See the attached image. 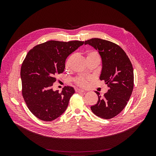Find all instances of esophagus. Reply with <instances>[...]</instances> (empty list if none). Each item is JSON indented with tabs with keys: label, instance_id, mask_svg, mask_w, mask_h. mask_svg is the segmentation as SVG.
<instances>
[{
	"label": "esophagus",
	"instance_id": "esophagus-1",
	"mask_svg": "<svg viewBox=\"0 0 156 156\" xmlns=\"http://www.w3.org/2000/svg\"><path fill=\"white\" fill-rule=\"evenodd\" d=\"M75 91L76 93H84L85 92L84 90H81V89H79V88H76V90H75Z\"/></svg>",
	"mask_w": 156,
	"mask_h": 156
}]
</instances>
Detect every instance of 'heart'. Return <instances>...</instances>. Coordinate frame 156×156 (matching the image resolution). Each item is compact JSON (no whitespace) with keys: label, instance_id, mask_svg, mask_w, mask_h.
Listing matches in <instances>:
<instances>
[{"label":"heart","instance_id":"b5f03b06","mask_svg":"<svg viewBox=\"0 0 156 156\" xmlns=\"http://www.w3.org/2000/svg\"><path fill=\"white\" fill-rule=\"evenodd\" d=\"M85 57L86 59L98 58H100L99 54L95 51H87L85 52ZM72 61V57L69 58L66 62V67H68ZM76 83L81 86H86L87 84V80L84 77H79L76 80Z\"/></svg>","mask_w":156,"mask_h":156}]
</instances>
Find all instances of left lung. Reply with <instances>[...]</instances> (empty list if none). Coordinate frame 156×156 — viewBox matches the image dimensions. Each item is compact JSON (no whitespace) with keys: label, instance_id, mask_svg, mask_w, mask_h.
<instances>
[{"label":"left lung","instance_id":"left-lung-1","mask_svg":"<svg viewBox=\"0 0 156 156\" xmlns=\"http://www.w3.org/2000/svg\"><path fill=\"white\" fill-rule=\"evenodd\" d=\"M84 44L98 51L102 64L100 80H104L109 88L103 96L95 91L98 101L91 109L99 117L112 119L123 110L131 95L134 86L132 64L125 51L114 42L93 38L86 41Z\"/></svg>","mask_w":156,"mask_h":156}]
</instances>
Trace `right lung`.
Instances as JSON below:
<instances>
[{"mask_svg": "<svg viewBox=\"0 0 156 156\" xmlns=\"http://www.w3.org/2000/svg\"><path fill=\"white\" fill-rule=\"evenodd\" d=\"M83 44L80 41H49L27 54L20 72L22 95L31 112L39 119L52 121L67 108L74 88L65 86L60 93L52 86L55 76L63 72L66 58Z\"/></svg>", "mask_w": 156, "mask_h": 156, "instance_id": "right-lung-1", "label": "right lung"}]
</instances>
